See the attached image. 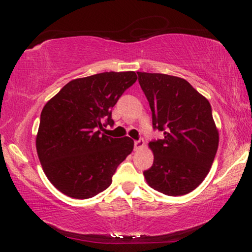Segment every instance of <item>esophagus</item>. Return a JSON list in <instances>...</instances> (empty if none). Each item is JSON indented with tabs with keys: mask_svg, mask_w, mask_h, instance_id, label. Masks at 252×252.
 I'll list each match as a JSON object with an SVG mask.
<instances>
[{
	"mask_svg": "<svg viewBox=\"0 0 252 252\" xmlns=\"http://www.w3.org/2000/svg\"><path fill=\"white\" fill-rule=\"evenodd\" d=\"M143 147H144V142H143V140H137V141H134V149H135V150L142 149Z\"/></svg>",
	"mask_w": 252,
	"mask_h": 252,
	"instance_id": "obj_1",
	"label": "esophagus"
}]
</instances>
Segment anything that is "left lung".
<instances>
[{
    "instance_id": "obj_1",
    "label": "left lung",
    "mask_w": 252,
    "mask_h": 252,
    "mask_svg": "<svg viewBox=\"0 0 252 252\" xmlns=\"http://www.w3.org/2000/svg\"><path fill=\"white\" fill-rule=\"evenodd\" d=\"M153 112L155 129L164 139L151 141L154 164L144 171L148 185L168 196L198 187L208 175L219 144L211 105L185 79L137 72Z\"/></svg>"
}]
</instances>
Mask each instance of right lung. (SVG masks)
<instances>
[{"instance_id":"add662e5","label":"right lung","mask_w":252,"mask_h":252,"mask_svg":"<svg viewBox=\"0 0 252 252\" xmlns=\"http://www.w3.org/2000/svg\"><path fill=\"white\" fill-rule=\"evenodd\" d=\"M135 72H103L74 79L41 112L36 151L48 180L61 192L91 198L109 187L118 165L133 151L128 136L102 134L111 110L136 81Z\"/></svg>"}]
</instances>
